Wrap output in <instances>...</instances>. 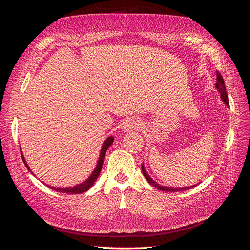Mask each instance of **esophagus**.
I'll use <instances>...</instances> for the list:
<instances>
[{
  "label": "esophagus",
  "instance_id": "esophagus-1",
  "mask_svg": "<svg viewBox=\"0 0 250 250\" xmlns=\"http://www.w3.org/2000/svg\"><path fill=\"white\" fill-rule=\"evenodd\" d=\"M142 122L138 119H128L124 122V126H123V129L125 132L127 131H132V130H138L142 127Z\"/></svg>",
  "mask_w": 250,
  "mask_h": 250
}]
</instances>
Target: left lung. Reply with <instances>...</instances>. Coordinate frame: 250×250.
<instances>
[{
    "label": "left lung",
    "instance_id": "obj_1",
    "mask_svg": "<svg viewBox=\"0 0 250 250\" xmlns=\"http://www.w3.org/2000/svg\"><path fill=\"white\" fill-rule=\"evenodd\" d=\"M217 82H216V88L219 93H220V98L221 100L228 105V106H229V97H228V93H226V89H225V85H224V80L221 76V74L217 72ZM142 171H143V174L144 176H145V178L147 179L148 183L156 188L157 190H161V191H165V192H179V191H186V190H188V188H192L194 187H196L197 185H194V186H190V187H186V188H171V187H165V186H161L158 185L155 180H153L152 178H151L149 176V174L147 173V171L145 170V166H144V164L142 165Z\"/></svg>",
    "mask_w": 250,
    "mask_h": 250
}]
</instances>
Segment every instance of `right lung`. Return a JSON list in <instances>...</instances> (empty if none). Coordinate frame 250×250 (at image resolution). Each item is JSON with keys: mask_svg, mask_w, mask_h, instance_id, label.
<instances>
[{"mask_svg": "<svg viewBox=\"0 0 250 250\" xmlns=\"http://www.w3.org/2000/svg\"><path fill=\"white\" fill-rule=\"evenodd\" d=\"M113 137H108L106 140H105V142L103 143L102 145V148H101V151H100V155H99V160H98L97 162V165H96V168L94 169L93 173L90 174L89 177L87 179H85L84 181H82L81 184L79 185H76L74 186L73 188H55V187H51L49 185H46L48 188H52V190H54L56 192H60V193H67V194H81V193H84L86 192L87 190H89L90 188H92V186L95 184V181L97 180V178L99 177L100 175V172L102 170V166H103V162H104V158H105V154H106V151L107 149L111 146V144L113 143ZM21 158H22V162H24L25 166L27 167V169L31 172V170H30V167L28 166L26 160L24 155H22V152L21 150ZM33 174V172H31Z\"/></svg>", "mask_w": 250, "mask_h": 250, "instance_id": "obj_1", "label": "right lung"}]
</instances>
